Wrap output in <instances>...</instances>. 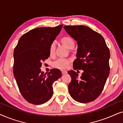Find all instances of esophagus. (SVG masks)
I'll return each mask as SVG.
<instances>
[{"label": "esophagus", "mask_w": 123, "mask_h": 123, "mask_svg": "<svg viewBox=\"0 0 123 123\" xmlns=\"http://www.w3.org/2000/svg\"><path fill=\"white\" fill-rule=\"evenodd\" d=\"M62 75H64V74H66L68 73V72L66 71H62Z\"/></svg>", "instance_id": "34e87169"}]
</instances>
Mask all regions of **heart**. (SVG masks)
<instances>
[{
	"label": "heart",
	"mask_w": 123,
	"mask_h": 123,
	"mask_svg": "<svg viewBox=\"0 0 123 123\" xmlns=\"http://www.w3.org/2000/svg\"><path fill=\"white\" fill-rule=\"evenodd\" d=\"M61 43L62 45L70 49V52L72 51L73 49L75 47V40L73 37L70 36L63 37L61 39ZM55 49H56V44L55 42L51 43L49 48V55L53 56L55 55ZM70 63V60L67 58H58L55 61L53 62V66L55 68L60 70H66Z\"/></svg>",
	"instance_id": "1"
}]
</instances>
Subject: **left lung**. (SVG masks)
I'll return each instance as SVG.
<instances>
[{
	"label": "left lung",
	"instance_id": "8db88e82",
	"mask_svg": "<svg viewBox=\"0 0 123 123\" xmlns=\"http://www.w3.org/2000/svg\"><path fill=\"white\" fill-rule=\"evenodd\" d=\"M66 31L77 41L75 70H83L80 78L71 70L68 92L74 100L80 103L94 101L101 94L110 74L109 49L102 35L87 26H65Z\"/></svg>",
	"mask_w": 123,
	"mask_h": 123
}]
</instances>
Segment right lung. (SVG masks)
Instances as JSON below:
<instances>
[{"label": "right lung", "mask_w": 123, "mask_h": 123, "mask_svg": "<svg viewBox=\"0 0 123 123\" xmlns=\"http://www.w3.org/2000/svg\"><path fill=\"white\" fill-rule=\"evenodd\" d=\"M37 27L24 34L14 49L13 74L22 97L34 105L44 104L53 96V85L61 76L58 69L41 72L42 61L49 56V48L62 28Z\"/></svg>", "instance_id": "1"}]
</instances>
